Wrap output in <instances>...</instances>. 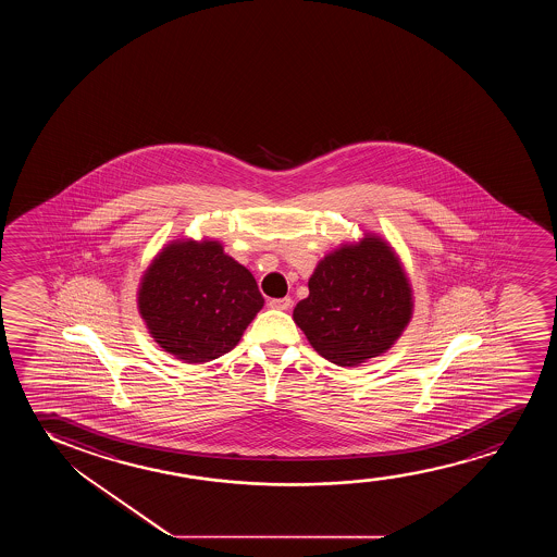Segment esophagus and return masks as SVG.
<instances>
[{"mask_svg":"<svg viewBox=\"0 0 557 557\" xmlns=\"http://www.w3.org/2000/svg\"><path fill=\"white\" fill-rule=\"evenodd\" d=\"M270 308H274V310H289L290 306H293V300L289 297L285 298H272L270 302H268Z\"/></svg>","mask_w":557,"mask_h":557,"instance_id":"34e87169","label":"esophagus"}]
</instances>
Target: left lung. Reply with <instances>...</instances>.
I'll list each match as a JSON object with an SVG mask.
<instances>
[{"label":"left lung","mask_w":557,"mask_h":557,"mask_svg":"<svg viewBox=\"0 0 557 557\" xmlns=\"http://www.w3.org/2000/svg\"><path fill=\"white\" fill-rule=\"evenodd\" d=\"M293 320L313 350L341 367L376 358L411 320V287L394 251L367 236L321 260Z\"/></svg>","instance_id":"1"}]
</instances>
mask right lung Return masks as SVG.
I'll return each mask as SVG.
<instances>
[{
    "instance_id": "1",
    "label": "right lung",
    "mask_w": 557,
    "mask_h": 557,
    "mask_svg": "<svg viewBox=\"0 0 557 557\" xmlns=\"http://www.w3.org/2000/svg\"><path fill=\"white\" fill-rule=\"evenodd\" d=\"M262 305L251 272L216 242L169 245L138 290V310L150 335L186 363L228 354Z\"/></svg>"
}]
</instances>
